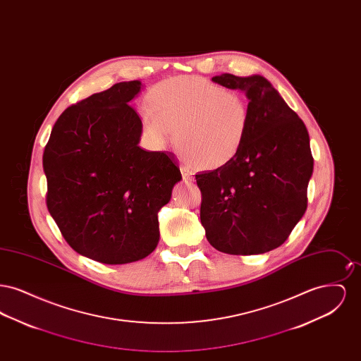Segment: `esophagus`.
Here are the masks:
<instances>
[{
    "label": "esophagus",
    "instance_id": "1",
    "mask_svg": "<svg viewBox=\"0 0 361 361\" xmlns=\"http://www.w3.org/2000/svg\"><path fill=\"white\" fill-rule=\"evenodd\" d=\"M181 173H183V178L188 183V181H193V174L189 172L187 166H181Z\"/></svg>",
    "mask_w": 361,
    "mask_h": 361
}]
</instances>
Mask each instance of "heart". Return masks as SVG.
Returning <instances> with one entry per match:
<instances>
[{
    "mask_svg": "<svg viewBox=\"0 0 361 361\" xmlns=\"http://www.w3.org/2000/svg\"><path fill=\"white\" fill-rule=\"evenodd\" d=\"M140 114L142 133L157 147L176 140L181 153L202 169L230 164L250 128L245 97L202 77L183 75L155 85Z\"/></svg>",
    "mask_w": 361,
    "mask_h": 361,
    "instance_id": "1",
    "label": "heart"
}]
</instances>
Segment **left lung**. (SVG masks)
I'll use <instances>...</instances> for the list:
<instances>
[{
  "mask_svg": "<svg viewBox=\"0 0 361 361\" xmlns=\"http://www.w3.org/2000/svg\"><path fill=\"white\" fill-rule=\"evenodd\" d=\"M245 93L250 128L238 155L196 174L208 242L234 256L261 255L288 238L307 208L314 159L307 128L262 75L212 77Z\"/></svg>",
  "mask_w": 361,
  "mask_h": 361,
  "instance_id": "obj_1",
  "label": "left lung"
}]
</instances>
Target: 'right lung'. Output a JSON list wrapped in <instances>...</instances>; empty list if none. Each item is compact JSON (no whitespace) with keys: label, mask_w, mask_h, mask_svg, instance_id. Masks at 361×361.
Returning a JSON list of instances; mask_svg holds the SVG:
<instances>
[{"label":"right lung","mask_w":361,"mask_h":361,"mask_svg":"<svg viewBox=\"0 0 361 361\" xmlns=\"http://www.w3.org/2000/svg\"><path fill=\"white\" fill-rule=\"evenodd\" d=\"M140 81L119 82L74 104L54 124L43 153L47 208L81 256L103 264L147 257L158 245V211L181 172L173 154L139 147L130 105Z\"/></svg>","instance_id":"obj_1"}]
</instances>
